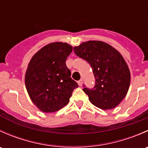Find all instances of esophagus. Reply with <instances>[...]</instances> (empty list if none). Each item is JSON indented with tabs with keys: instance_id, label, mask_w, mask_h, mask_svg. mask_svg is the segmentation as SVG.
I'll return each mask as SVG.
<instances>
[{
	"instance_id": "34e87169",
	"label": "esophagus",
	"mask_w": 148,
	"mask_h": 148,
	"mask_svg": "<svg viewBox=\"0 0 148 148\" xmlns=\"http://www.w3.org/2000/svg\"><path fill=\"white\" fill-rule=\"evenodd\" d=\"M77 83H78V84L80 86H82V84H83V81H82V79H80L79 81H78V82H77Z\"/></svg>"
}]
</instances>
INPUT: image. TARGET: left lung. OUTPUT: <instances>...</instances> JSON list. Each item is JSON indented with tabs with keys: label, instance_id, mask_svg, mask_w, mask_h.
<instances>
[{
	"label": "left lung",
	"instance_id": "left-lung-1",
	"mask_svg": "<svg viewBox=\"0 0 148 148\" xmlns=\"http://www.w3.org/2000/svg\"><path fill=\"white\" fill-rule=\"evenodd\" d=\"M74 50L93 69L95 87L83 89L92 104L104 110L119 105L130 84V71L120 52L101 41H85Z\"/></svg>",
	"mask_w": 148,
	"mask_h": 148
}]
</instances>
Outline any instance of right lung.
Instances as JSON below:
<instances>
[{
  "instance_id": "add662e5",
  "label": "right lung",
  "mask_w": 148,
  "mask_h": 148,
  "mask_svg": "<svg viewBox=\"0 0 148 148\" xmlns=\"http://www.w3.org/2000/svg\"><path fill=\"white\" fill-rule=\"evenodd\" d=\"M72 50L67 43H51L30 60L25 84L31 101L41 112H54L63 108L69 102L73 90L78 87L66 65Z\"/></svg>"
}]
</instances>
